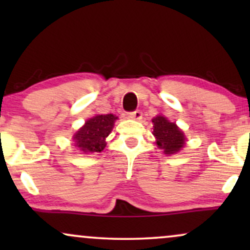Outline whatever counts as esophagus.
I'll use <instances>...</instances> for the list:
<instances>
[{"label":"esophagus","mask_w":250,"mask_h":250,"mask_svg":"<svg viewBox=\"0 0 250 250\" xmlns=\"http://www.w3.org/2000/svg\"><path fill=\"white\" fill-rule=\"evenodd\" d=\"M129 117L133 120H137V121H140V120L142 119V111L141 110L131 111V113H129Z\"/></svg>","instance_id":"esophagus-1"}]
</instances>
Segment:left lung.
<instances>
[{"label":"left lung","instance_id":"obj_1","mask_svg":"<svg viewBox=\"0 0 250 250\" xmlns=\"http://www.w3.org/2000/svg\"><path fill=\"white\" fill-rule=\"evenodd\" d=\"M154 136L156 137V145L163 149L165 154H175L185 146L186 139L182 131L173 122H169L161 115L154 117Z\"/></svg>","mask_w":250,"mask_h":250}]
</instances>
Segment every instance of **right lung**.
I'll return each mask as SVG.
<instances>
[{
	"label": "right lung",
	"instance_id": "add662e5",
	"mask_svg": "<svg viewBox=\"0 0 250 250\" xmlns=\"http://www.w3.org/2000/svg\"><path fill=\"white\" fill-rule=\"evenodd\" d=\"M117 119L113 114L96 115L89 119L85 125L74 135V142L83 154L101 153L105 147V137L110 134Z\"/></svg>",
	"mask_w": 250,
	"mask_h": 250
}]
</instances>
